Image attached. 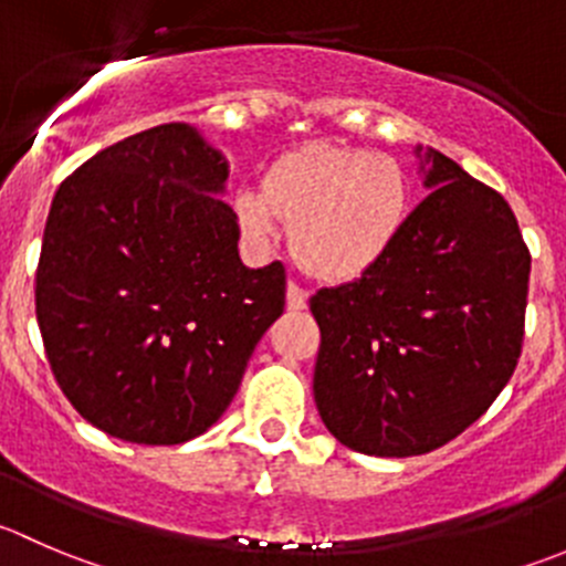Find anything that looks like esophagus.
Instances as JSON below:
<instances>
[{"instance_id": "obj_1", "label": "esophagus", "mask_w": 566, "mask_h": 566, "mask_svg": "<svg viewBox=\"0 0 566 566\" xmlns=\"http://www.w3.org/2000/svg\"><path fill=\"white\" fill-rule=\"evenodd\" d=\"M306 298H310V295H306V290L301 287V284H287V310H304Z\"/></svg>"}]
</instances>
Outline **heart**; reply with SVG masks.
I'll list each match as a JSON object with an SVG mask.
<instances>
[{
    "label": "heart",
    "instance_id": "b5f03b06",
    "mask_svg": "<svg viewBox=\"0 0 566 566\" xmlns=\"http://www.w3.org/2000/svg\"><path fill=\"white\" fill-rule=\"evenodd\" d=\"M245 238L268 245L279 218L293 223L290 249L326 282H350L378 265L409 218V179L389 155L356 146H304L265 174L262 190L234 196Z\"/></svg>",
    "mask_w": 566,
    "mask_h": 566
}]
</instances>
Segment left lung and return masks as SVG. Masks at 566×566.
I'll list each match as a JSON object with an SVG mask.
<instances>
[{
	"label": "left lung",
	"mask_w": 566,
	"mask_h": 566,
	"mask_svg": "<svg viewBox=\"0 0 566 566\" xmlns=\"http://www.w3.org/2000/svg\"><path fill=\"white\" fill-rule=\"evenodd\" d=\"M426 188L389 254L310 298L315 403L367 457H420L473 426L517 367L531 254L512 207L451 157L417 146Z\"/></svg>",
	"instance_id": "left-lung-1"
}]
</instances>
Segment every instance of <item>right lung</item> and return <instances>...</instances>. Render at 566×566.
I'll return each mask as SVG.
<instances>
[{
	"label": "right lung",
	"mask_w": 566,
	"mask_h": 566,
	"mask_svg": "<svg viewBox=\"0 0 566 566\" xmlns=\"http://www.w3.org/2000/svg\"><path fill=\"white\" fill-rule=\"evenodd\" d=\"M229 166L188 124L124 137L57 188L35 273L43 348L91 426L179 446L227 411L284 310L282 262L245 268Z\"/></svg>",
	"instance_id": "1"
}]
</instances>
